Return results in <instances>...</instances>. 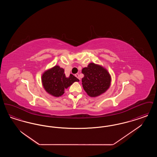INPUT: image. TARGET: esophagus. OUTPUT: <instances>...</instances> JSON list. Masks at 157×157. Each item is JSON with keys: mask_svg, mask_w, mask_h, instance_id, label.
Listing matches in <instances>:
<instances>
[{"mask_svg": "<svg viewBox=\"0 0 157 157\" xmlns=\"http://www.w3.org/2000/svg\"><path fill=\"white\" fill-rule=\"evenodd\" d=\"M75 76L76 77V78H78V79L80 80V78H79V74H76Z\"/></svg>", "mask_w": 157, "mask_h": 157, "instance_id": "34e87169", "label": "esophagus"}]
</instances>
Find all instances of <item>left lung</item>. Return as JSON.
Masks as SVG:
<instances>
[{
	"mask_svg": "<svg viewBox=\"0 0 157 157\" xmlns=\"http://www.w3.org/2000/svg\"><path fill=\"white\" fill-rule=\"evenodd\" d=\"M82 73L84 75L82 79V86L90 97L99 96L109 88L111 75L102 66L90 63L87 67L82 69Z\"/></svg>",
	"mask_w": 157,
	"mask_h": 157,
	"instance_id": "left-lung-1",
	"label": "left lung"
}]
</instances>
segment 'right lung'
Returning a JSON list of instances; mask_svg holds the SVG:
<instances>
[{
  "instance_id": "add662e5",
  "label": "right lung",
  "mask_w": 157,
  "mask_h": 157,
  "mask_svg": "<svg viewBox=\"0 0 157 157\" xmlns=\"http://www.w3.org/2000/svg\"><path fill=\"white\" fill-rule=\"evenodd\" d=\"M79 79L72 74L66 77L64 69L56 65L42 74V82L45 90L55 97L62 96L65 90L70 86L74 82H79Z\"/></svg>"
}]
</instances>
